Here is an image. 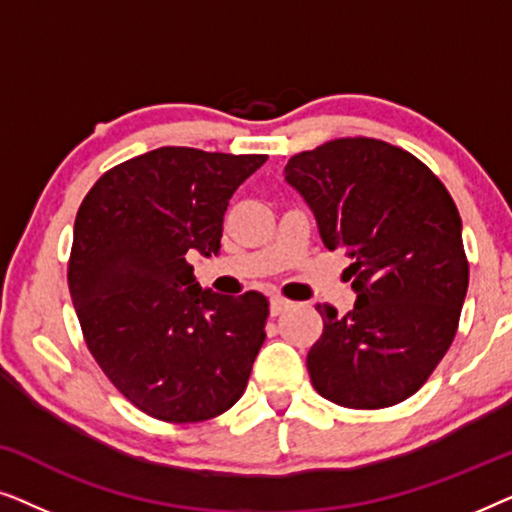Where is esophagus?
Masks as SVG:
<instances>
[{"label":"esophagus","instance_id":"1","mask_svg":"<svg viewBox=\"0 0 512 512\" xmlns=\"http://www.w3.org/2000/svg\"><path fill=\"white\" fill-rule=\"evenodd\" d=\"M289 305H291V303H289V300H286V298L275 296V298L270 300V314H272V317H277V314H282Z\"/></svg>","mask_w":512,"mask_h":512}]
</instances>
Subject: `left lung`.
I'll list each match as a JSON object with an SVG mask.
<instances>
[{"label": "left lung", "mask_w": 512, "mask_h": 512, "mask_svg": "<svg viewBox=\"0 0 512 512\" xmlns=\"http://www.w3.org/2000/svg\"><path fill=\"white\" fill-rule=\"evenodd\" d=\"M284 179L312 209L324 247L352 258V310L340 317L317 305L324 333L307 354L314 389L356 410L405 401L459 326L468 261L457 205L422 160L370 137L298 153Z\"/></svg>", "instance_id": "left-lung-1"}]
</instances>
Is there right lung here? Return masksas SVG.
Wrapping results in <instances>:
<instances>
[{
    "label": "right lung",
    "mask_w": 512,
    "mask_h": 512,
    "mask_svg": "<svg viewBox=\"0 0 512 512\" xmlns=\"http://www.w3.org/2000/svg\"><path fill=\"white\" fill-rule=\"evenodd\" d=\"M268 156L160 146L104 172L74 221L67 282L111 384L163 422H205L240 401L268 298L200 289L191 251L216 256L233 193Z\"/></svg>",
    "instance_id": "add662e5"
}]
</instances>
